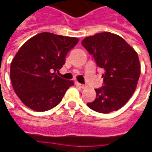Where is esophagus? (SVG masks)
I'll use <instances>...</instances> for the list:
<instances>
[{
  "mask_svg": "<svg viewBox=\"0 0 152 152\" xmlns=\"http://www.w3.org/2000/svg\"><path fill=\"white\" fill-rule=\"evenodd\" d=\"M76 84L77 85V86H78L79 87H80V88H85V87H86V86H85V85L80 84V83H79V82H77V81H76Z\"/></svg>",
  "mask_w": 152,
  "mask_h": 152,
  "instance_id": "1",
  "label": "esophagus"
}]
</instances>
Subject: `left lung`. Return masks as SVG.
I'll return each mask as SVG.
<instances>
[{
    "mask_svg": "<svg viewBox=\"0 0 152 152\" xmlns=\"http://www.w3.org/2000/svg\"><path fill=\"white\" fill-rule=\"evenodd\" d=\"M81 45L105 71L104 86L95 89L96 97L87 106L100 113L119 110L137 88L141 74L137 51L122 37L107 31L86 37Z\"/></svg>",
    "mask_w": 152,
    "mask_h": 152,
    "instance_id": "8db88e82",
    "label": "left lung"
}]
</instances>
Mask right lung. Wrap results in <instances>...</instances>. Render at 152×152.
<instances>
[{
  "label": "right lung",
  "instance_id": "right-lung-1",
  "mask_svg": "<svg viewBox=\"0 0 152 152\" xmlns=\"http://www.w3.org/2000/svg\"><path fill=\"white\" fill-rule=\"evenodd\" d=\"M78 41L76 37L42 32L25 42L11 61L10 72L13 89L23 104L36 111H46L61 102L74 82L56 72Z\"/></svg>",
  "mask_w": 152,
  "mask_h": 152
}]
</instances>
